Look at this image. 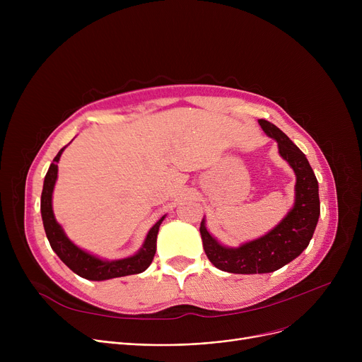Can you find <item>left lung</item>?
I'll list each match as a JSON object with an SVG mask.
<instances>
[{
  "label": "left lung",
  "mask_w": 362,
  "mask_h": 362,
  "mask_svg": "<svg viewBox=\"0 0 362 362\" xmlns=\"http://www.w3.org/2000/svg\"><path fill=\"white\" fill-rule=\"evenodd\" d=\"M262 130L277 141L280 156L296 175V199L292 210L265 236L239 248H226L205 229L201 221L204 251L217 269L236 274L272 273L286 265L307 248L318 221V182L305 154L284 133L267 120H258Z\"/></svg>",
  "instance_id": "1"
}]
</instances>
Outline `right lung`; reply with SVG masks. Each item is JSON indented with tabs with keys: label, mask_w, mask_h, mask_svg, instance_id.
<instances>
[{
	"label": "right lung",
	"mask_w": 362,
	"mask_h": 362,
	"mask_svg": "<svg viewBox=\"0 0 362 362\" xmlns=\"http://www.w3.org/2000/svg\"><path fill=\"white\" fill-rule=\"evenodd\" d=\"M64 148L59 151V154L55 156V158L52 160L47 171L42 195H41V214L44 221V229L49 240L51 248L73 273L88 280L100 281V280L123 277V276L138 274L145 272L149 267L152 259H154V255L157 251V235L164 217H161L154 226H152V229L146 235L144 246L136 255L124 258V259H117V261H103L97 257L82 251L73 242L69 240V238L64 235L62 229V226L55 221L51 201H52L54 185L57 180V171H59V165H57V163H59Z\"/></svg>",
	"instance_id": "add662e5"
}]
</instances>
